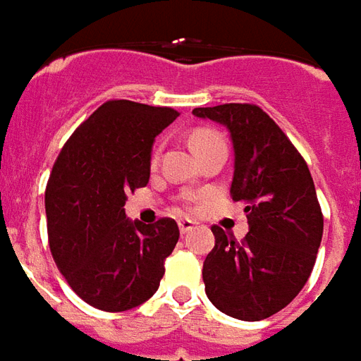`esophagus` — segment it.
Instances as JSON below:
<instances>
[{"label": "esophagus", "instance_id": "obj_1", "mask_svg": "<svg viewBox=\"0 0 361 361\" xmlns=\"http://www.w3.org/2000/svg\"><path fill=\"white\" fill-rule=\"evenodd\" d=\"M193 226H195V222H191V220H180L181 234H188V232H191V230H193Z\"/></svg>", "mask_w": 361, "mask_h": 361}]
</instances>
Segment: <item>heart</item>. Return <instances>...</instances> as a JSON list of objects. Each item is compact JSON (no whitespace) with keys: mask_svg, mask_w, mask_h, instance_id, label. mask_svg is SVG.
I'll use <instances>...</instances> for the list:
<instances>
[{"mask_svg":"<svg viewBox=\"0 0 361 361\" xmlns=\"http://www.w3.org/2000/svg\"><path fill=\"white\" fill-rule=\"evenodd\" d=\"M191 145H193V149L199 152V157H203V154L211 152V150L226 149L224 137H222L216 129H209V127H199V129H195V131L191 133ZM160 152H162V142L154 145V149L150 152V164H158Z\"/></svg>","mask_w":361,"mask_h":361,"instance_id":"heart-1","label":"heart"}]
</instances>
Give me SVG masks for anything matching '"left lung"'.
Masks as SVG:
<instances>
[{
	"instance_id": "1",
	"label": "left lung",
	"mask_w": 361,
	"mask_h": 361,
	"mask_svg": "<svg viewBox=\"0 0 361 361\" xmlns=\"http://www.w3.org/2000/svg\"><path fill=\"white\" fill-rule=\"evenodd\" d=\"M230 129L232 199L245 204L242 242L212 226L214 247L203 263L204 292L230 317L261 321L284 310L310 279L323 238V212L303 157L255 104L195 108Z\"/></svg>"
}]
</instances>
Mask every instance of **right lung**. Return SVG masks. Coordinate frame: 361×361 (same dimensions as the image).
Instances as JSON below:
<instances>
[{
    "label": "right lung",
    "mask_w": 361,
    "mask_h": 361,
    "mask_svg": "<svg viewBox=\"0 0 361 361\" xmlns=\"http://www.w3.org/2000/svg\"><path fill=\"white\" fill-rule=\"evenodd\" d=\"M180 111L108 100L77 127L46 185L48 242L67 284L96 310L127 311L147 302L180 240L173 219H126L127 193L150 178L152 141Z\"/></svg>",
    "instance_id": "1"
}]
</instances>
